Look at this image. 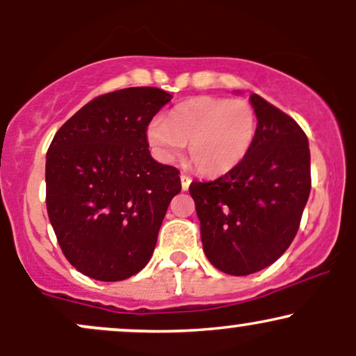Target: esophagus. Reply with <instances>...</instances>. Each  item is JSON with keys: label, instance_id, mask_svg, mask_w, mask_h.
I'll use <instances>...</instances> for the list:
<instances>
[{"label": "esophagus", "instance_id": "34e87169", "mask_svg": "<svg viewBox=\"0 0 356 356\" xmlns=\"http://www.w3.org/2000/svg\"><path fill=\"white\" fill-rule=\"evenodd\" d=\"M191 182H192V179L189 177V175H186V174H181V184H182V191H187V189H189Z\"/></svg>", "mask_w": 356, "mask_h": 356}]
</instances>
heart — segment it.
I'll return each mask as SVG.
<instances>
[{
  "mask_svg": "<svg viewBox=\"0 0 356 356\" xmlns=\"http://www.w3.org/2000/svg\"><path fill=\"white\" fill-rule=\"evenodd\" d=\"M256 110L243 99L197 97L172 108L169 118L155 117L147 140L161 161L172 162L187 144L197 172L222 175L248 157L256 140Z\"/></svg>",
  "mask_w": 356,
  "mask_h": 356,
  "instance_id": "1",
  "label": "heart"
}]
</instances>
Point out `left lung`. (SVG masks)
Here are the masks:
<instances>
[{
	"label": "left lung",
	"instance_id": "8db88e82",
	"mask_svg": "<svg viewBox=\"0 0 356 356\" xmlns=\"http://www.w3.org/2000/svg\"><path fill=\"white\" fill-rule=\"evenodd\" d=\"M257 134L248 157L189 192L207 259L246 276L273 264L295 239L312 191L308 137L291 117L252 93Z\"/></svg>",
	"mask_w": 356,
	"mask_h": 356
}]
</instances>
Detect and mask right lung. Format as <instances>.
I'll return each mask as SVG.
<instances>
[{
	"label": "right lung",
	"mask_w": 356,
	"mask_h": 356,
	"mask_svg": "<svg viewBox=\"0 0 356 356\" xmlns=\"http://www.w3.org/2000/svg\"><path fill=\"white\" fill-rule=\"evenodd\" d=\"M172 95L132 87L97 97L60 127L47 152V211L81 275L122 281L152 256L179 170L149 152L147 127Z\"/></svg>",
	"instance_id": "right-lung-1"
}]
</instances>
